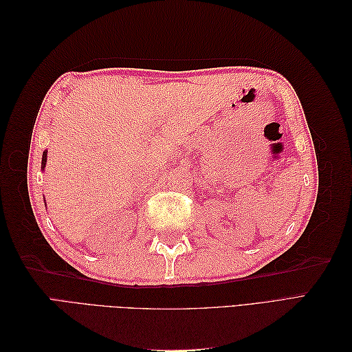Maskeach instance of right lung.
I'll list each match as a JSON object with an SVG mask.
<instances>
[{"mask_svg": "<svg viewBox=\"0 0 352 352\" xmlns=\"http://www.w3.org/2000/svg\"><path fill=\"white\" fill-rule=\"evenodd\" d=\"M47 154H48L47 150H45L44 153H42V162H41V170H42V172H44L45 166H47ZM44 199H45V198H44Z\"/></svg>", "mask_w": 352, "mask_h": 352, "instance_id": "1", "label": "right lung"}]
</instances>
